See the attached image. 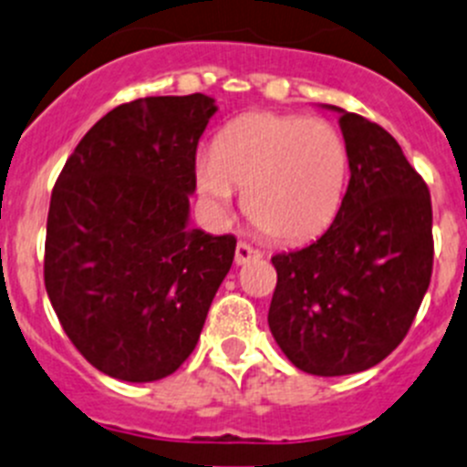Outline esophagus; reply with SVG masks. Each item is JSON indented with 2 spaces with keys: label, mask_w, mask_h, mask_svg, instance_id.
Segmentation results:
<instances>
[{
  "label": "esophagus",
  "mask_w": 467,
  "mask_h": 467,
  "mask_svg": "<svg viewBox=\"0 0 467 467\" xmlns=\"http://www.w3.org/2000/svg\"><path fill=\"white\" fill-rule=\"evenodd\" d=\"M261 259V252L254 250L252 245H247V243H238L236 245V264L243 265V264H250V261H256Z\"/></svg>",
  "instance_id": "34e87169"
}]
</instances>
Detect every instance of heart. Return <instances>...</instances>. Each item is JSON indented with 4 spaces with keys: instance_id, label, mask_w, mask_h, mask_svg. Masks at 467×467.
I'll use <instances>...</instances> for the list:
<instances>
[{
    "instance_id": "1",
    "label": "heart",
    "mask_w": 467,
    "mask_h": 467,
    "mask_svg": "<svg viewBox=\"0 0 467 467\" xmlns=\"http://www.w3.org/2000/svg\"><path fill=\"white\" fill-rule=\"evenodd\" d=\"M348 146L332 123L256 112L217 135L197 162V190L213 215L226 217L234 190L265 236L282 243L317 238L335 222L348 183Z\"/></svg>"
}]
</instances>
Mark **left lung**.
Segmentation results:
<instances>
[{
	"label": "left lung",
	"instance_id": "8db88e82",
	"mask_svg": "<svg viewBox=\"0 0 467 467\" xmlns=\"http://www.w3.org/2000/svg\"><path fill=\"white\" fill-rule=\"evenodd\" d=\"M339 112L350 181L330 229L273 256L268 326L282 353L314 376L383 362L410 330L433 270V213L424 179L379 123Z\"/></svg>",
	"mask_w": 467,
	"mask_h": 467
}]
</instances>
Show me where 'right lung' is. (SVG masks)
<instances>
[{"label":"right lung","mask_w":467,"mask_h":467,"mask_svg":"<svg viewBox=\"0 0 467 467\" xmlns=\"http://www.w3.org/2000/svg\"><path fill=\"white\" fill-rule=\"evenodd\" d=\"M215 100L119 105L75 146L47 213L46 288L98 371L128 383L174 374L202 335L236 238L190 229L199 137Z\"/></svg>","instance_id":"1"}]
</instances>
